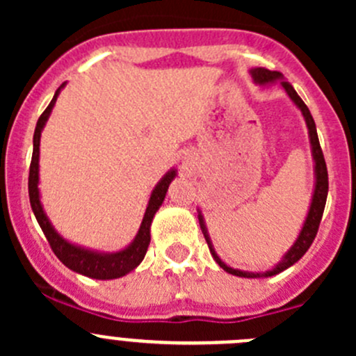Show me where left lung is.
Wrapping results in <instances>:
<instances>
[{
  "label": "left lung",
  "mask_w": 356,
  "mask_h": 356,
  "mask_svg": "<svg viewBox=\"0 0 356 356\" xmlns=\"http://www.w3.org/2000/svg\"><path fill=\"white\" fill-rule=\"evenodd\" d=\"M250 74L258 86H272V84H275V82H279V84L282 86V89L286 91V95L291 98V102H293L294 105L300 108L305 122H307L308 138H310V146H312V156H314V163H315L314 165V172H315L314 195H312V203H310V208H308L307 218H305V222H303V227H301V231H300V234H298L294 245L291 246L288 251H286L284 257L281 258V261H279L275 267H272L270 270H265V272L239 270V268H232L231 265H227L225 261H222V258L218 257L213 245H211V239H210V236H208V229H207V225H204V218H203V215H201V210H198L200 227H201V231H203V236H204V239H207L208 248H210V253H211V257L215 258V261H217V264L220 265L225 272H229V274L238 275V277L257 279V277H272V275L286 270V268H289L291 265L296 264V261L300 260L305 253H307L308 248H310L312 243H314L315 236H317L318 225H321V220H322V213H324L325 200H327V191H329V177H327V167H325L324 153H322L321 143H318L317 127H315L314 117H312L310 110H308V106L305 105L303 99H301L300 96H298V92L294 91L293 86L286 81L284 75L279 74V72L267 70V68H261V67L251 68Z\"/></svg>",
  "instance_id": "8db88e82"
}]
</instances>
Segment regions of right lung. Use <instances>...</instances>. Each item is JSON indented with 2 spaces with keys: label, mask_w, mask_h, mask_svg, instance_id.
Masks as SVG:
<instances>
[{
  "label": "right lung",
  "mask_w": 356,
  "mask_h": 356,
  "mask_svg": "<svg viewBox=\"0 0 356 356\" xmlns=\"http://www.w3.org/2000/svg\"><path fill=\"white\" fill-rule=\"evenodd\" d=\"M63 88H65V82L56 89L51 103L48 105V108L42 111L38 124H35L34 141H32L34 143V149H32L31 168H29V200H31L32 211H34L35 220L41 225L46 239H48L53 253L58 257V260L62 261L65 267L77 272V274L86 275V277L99 279V281L124 277L125 274L134 270V268L141 264L143 258H145L146 250H148L149 241H152L149 231H152L153 217H155L158 208L163 203L168 186H170V182L174 181L175 175H177V170H175V168H170L155 186V189L152 191V196H149L148 207H146L145 217H143L141 225H139L138 234L132 239L131 245L125 246L124 250L113 251V253H105V251L89 250V248L77 246L74 245V243L67 241L63 236H60L58 232H56V229L53 227V224L49 222L48 215H46L44 208H42L41 204V195H39V145H41V132L42 129H44L46 122H48L49 115H51L53 106H55L56 103V98H58L60 91H62Z\"/></svg>",
  "instance_id": "add662e5"
}]
</instances>
